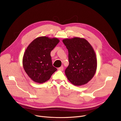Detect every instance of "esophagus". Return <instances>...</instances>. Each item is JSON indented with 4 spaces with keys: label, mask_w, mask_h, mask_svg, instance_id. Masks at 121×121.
<instances>
[{
    "label": "esophagus",
    "mask_w": 121,
    "mask_h": 121,
    "mask_svg": "<svg viewBox=\"0 0 121 121\" xmlns=\"http://www.w3.org/2000/svg\"><path fill=\"white\" fill-rule=\"evenodd\" d=\"M58 69L60 70H61V71H63L64 70V67L63 66H61V67H59L58 68Z\"/></svg>",
    "instance_id": "34e87169"
}]
</instances>
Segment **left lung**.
Returning <instances> with one entry per match:
<instances>
[{
    "instance_id": "1",
    "label": "left lung",
    "mask_w": 121,
    "mask_h": 121,
    "mask_svg": "<svg viewBox=\"0 0 121 121\" xmlns=\"http://www.w3.org/2000/svg\"><path fill=\"white\" fill-rule=\"evenodd\" d=\"M69 52V65L65 70L68 80L75 86L86 84L94 75L97 59L91 44L84 38L63 40Z\"/></svg>"
}]
</instances>
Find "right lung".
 Returning <instances> with one entry per match:
<instances>
[{
    "instance_id": "add662e5",
    "label": "right lung",
    "mask_w": 121,
    "mask_h": 121,
    "mask_svg": "<svg viewBox=\"0 0 121 121\" xmlns=\"http://www.w3.org/2000/svg\"><path fill=\"white\" fill-rule=\"evenodd\" d=\"M59 42L56 38L42 36L35 39L27 47L23 56V66L35 82H45L57 70L52 66L51 52Z\"/></svg>"
}]
</instances>
